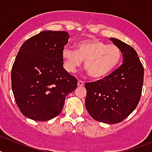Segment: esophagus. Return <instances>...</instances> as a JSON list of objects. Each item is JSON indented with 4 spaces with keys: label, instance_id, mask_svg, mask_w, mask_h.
Instances as JSON below:
<instances>
[{
    "label": "esophagus",
    "instance_id": "obj_1",
    "mask_svg": "<svg viewBox=\"0 0 152 152\" xmlns=\"http://www.w3.org/2000/svg\"><path fill=\"white\" fill-rule=\"evenodd\" d=\"M84 85V81H82V80H79L78 81H77V86H78V87H83Z\"/></svg>",
    "mask_w": 152,
    "mask_h": 152
}]
</instances>
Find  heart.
I'll list each match as a JSON object with an SVG mask.
<instances>
[{"mask_svg":"<svg viewBox=\"0 0 152 152\" xmlns=\"http://www.w3.org/2000/svg\"><path fill=\"white\" fill-rule=\"evenodd\" d=\"M62 58L65 69L75 72L84 60V66L94 78L106 77L117 67L122 58V51L119 47L97 39L80 41L76 50L65 47L62 51Z\"/></svg>","mask_w":152,"mask_h":152,"instance_id":"1","label":"heart"}]
</instances>
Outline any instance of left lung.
Segmentation results:
<instances>
[{"mask_svg": "<svg viewBox=\"0 0 152 152\" xmlns=\"http://www.w3.org/2000/svg\"><path fill=\"white\" fill-rule=\"evenodd\" d=\"M110 40L121 49L123 64L103 79L85 83V107L96 121L115 124L129 116L139 104L144 68L132 47L117 39Z\"/></svg>", "mask_w": 152, "mask_h": 152, "instance_id": "8db88e82", "label": "left lung"}]
</instances>
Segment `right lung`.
Here are the masks:
<instances>
[{"label":"right lung","mask_w":152,"mask_h":152,"mask_svg":"<svg viewBox=\"0 0 152 152\" xmlns=\"http://www.w3.org/2000/svg\"><path fill=\"white\" fill-rule=\"evenodd\" d=\"M69 37L64 31H43L21 45L12 67L11 85L26 117L36 121L56 117L65 96L77 88V78L63 68L62 51Z\"/></svg>","instance_id":"add662e5"}]
</instances>
